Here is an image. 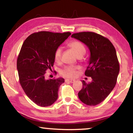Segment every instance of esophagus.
I'll return each instance as SVG.
<instances>
[{
	"label": "esophagus",
	"instance_id": "34e87169",
	"mask_svg": "<svg viewBox=\"0 0 133 133\" xmlns=\"http://www.w3.org/2000/svg\"><path fill=\"white\" fill-rule=\"evenodd\" d=\"M65 81V82H69V83H74L75 81V79H66Z\"/></svg>",
	"mask_w": 133,
	"mask_h": 133
}]
</instances>
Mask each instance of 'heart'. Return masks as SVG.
<instances>
[{
	"instance_id": "heart-1",
	"label": "heart",
	"mask_w": 133,
	"mask_h": 133,
	"mask_svg": "<svg viewBox=\"0 0 133 133\" xmlns=\"http://www.w3.org/2000/svg\"><path fill=\"white\" fill-rule=\"evenodd\" d=\"M68 46L73 51L77 57L83 56L85 54L86 50L83 44L78 41H73L69 43ZM62 49L60 47L56 49L55 52V60L56 62H59L61 58ZM78 68L74 65L65 66L61 70V74L64 77L68 78H73L77 75V70Z\"/></svg>"
}]
</instances>
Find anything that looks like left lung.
I'll list each match as a JSON object with an SVG mask.
<instances>
[{
	"label": "left lung",
	"mask_w": 133,
	"mask_h": 133,
	"mask_svg": "<svg viewBox=\"0 0 133 133\" xmlns=\"http://www.w3.org/2000/svg\"><path fill=\"white\" fill-rule=\"evenodd\" d=\"M72 38L84 43L90 51L89 65L85 75L92 81L83 80L78 94L83 103L95 106L108 96L116 86L120 66L116 51L108 39L94 32L74 33Z\"/></svg>",
	"instance_id": "8db88e82"
}]
</instances>
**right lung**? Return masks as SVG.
Returning <instances> with one entry per match:
<instances>
[{"instance_id": "1", "label": "right lung", "mask_w": 133, "mask_h": 133, "mask_svg": "<svg viewBox=\"0 0 133 133\" xmlns=\"http://www.w3.org/2000/svg\"><path fill=\"white\" fill-rule=\"evenodd\" d=\"M71 33L39 31L30 35L23 43L17 60L19 82L28 98L40 107L52 105L57 100L63 78L45 79L52 69L56 49Z\"/></svg>"}]
</instances>
